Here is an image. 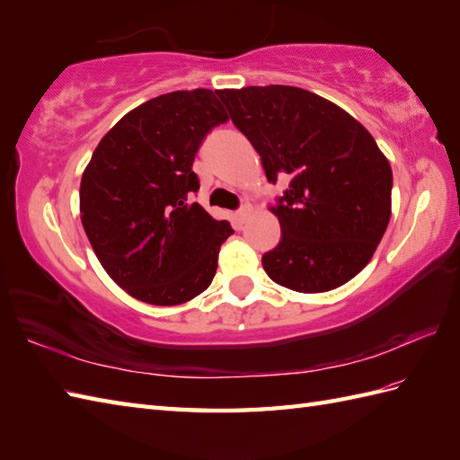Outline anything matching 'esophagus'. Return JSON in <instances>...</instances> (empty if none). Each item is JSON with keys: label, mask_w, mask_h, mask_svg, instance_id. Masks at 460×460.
Masks as SVG:
<instances>
[{"label": "esophagus", "mask_w": 460, "mask_h": 460, "mask_svg": "<svg viewBox=\"0 0 460 460\" xmlns=\"http://www.w3.org/2000/svg\"><path fill=\"white\" fill-rule=\"evenodd\" d=\"M251 213V205H241V208L235 211V221L239 223V225H243L245 223V219H247V215Z\"/></svg>", "instance_id": "34e87169"}]
</instances>
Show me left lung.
<instances>
[{
	"instance_id": "left-lung-1",
	"label": "left lung",
	"mask_w": 460,
	"mask_h": 460,
	"mask_svg": "<svg viewBox=\"0 0 460 460\" xmlns=\"http://www.w3.org/2000/svg\"><path fill=\"white\" fill-rule=\"evenodd\" d=\"M267 180H288L272 213L279 245L267 275L296 292H326L364 269L392 217L394 175L364 126L340 106L285 84L219 91Z\"/></svg>"
}]
</instances>
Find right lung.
Instances as JSON below:
<instances>
[{
  "instance_id": "obj_1",
  "label": "right lung",
  "mask_w": 460,
  "mask_h": 460,
  "mask_svg": "<svg viewBox=\"0 0 460 460\" xmlns=\"http://www.w3.org/2000/svg\"><path fill=\"white\" fill-rule=\"evenodd\" d=\"M208 89L160 94L114 124L81 180V221L111 279L155 306L181 305L211 285L219 249L233 235L193 195V160L227 122Z\"/></svg>"
}]
</instances>
